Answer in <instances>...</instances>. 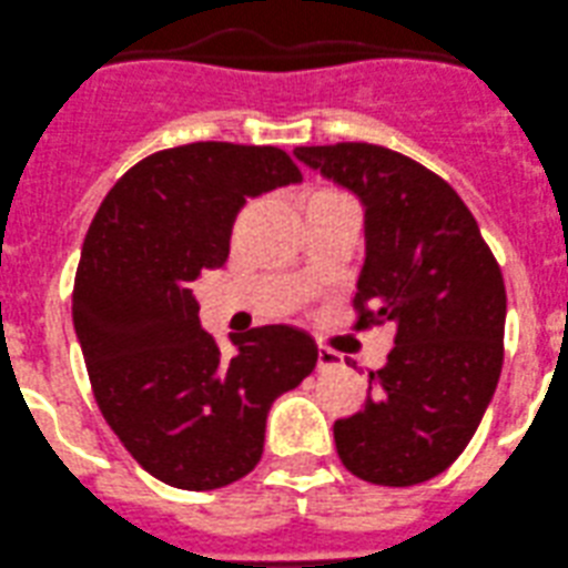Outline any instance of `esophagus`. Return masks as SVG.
Segmentation results:
<instances>
[{
	"mask_svg": "<svg viewBox=\"0 0 568 568\" xmlns=\"http://www.w3.org/2000/svg\"><path fill=\"white\" fill-rule=\"evenodd\" d=\"M339 362H343V356L337 354V351L332 348H317V371H326V368H337Z\"/></svg>",
	"mask_w": 568,
	"mask_h": 568,
	"instance_id": "1",
	"label": "esophagus"
}]
</instances>
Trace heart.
Segmentation results:
<instances>
[{
    "label": "heart",
    "mask_w": 568,
    "mask_h": 568,
    "mask_svg": "<svg viewBox=\"0 0 568 568\" xmlns=\"http://www.w3.org/2000/svg\"><path fill=\"white\" fill-rule=\"evenodd\" d=\"M328 194H334V192H315V194H310V197H306V203H310V200H317V197H328Z\"/></svg>",
    "instance_id": "heart-1"
}]
</instances>
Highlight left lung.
Masks as SVG:
<instances>
[{
  "instance_id": "obj_1",
  "label": "left lung",
  "mask_w": 568,
  "mask_h": 568,
  "mask_svg": "<svg viewBox=\"0 0 568 568\" xmlns=\"http://www.w3.org/2000/svg\"><path fill=\"white\" fill-rule=\"evenodd\" d=\"M365 203L354 328L393 323L359 413L334 420L343 466L407 488L452 466L477 432L505 359L499 262L460 194L418 161L365 142L295 150Z\"/></svg>"
}]
</instances>
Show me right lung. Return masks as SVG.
Returning a JSON list of instances; mask_svg holds the SVG:
<instances>
[{
  "instance_id": "right-lung-1",
  "label": "right lung",
  "mask_w": 568,
  "mask_h": 568,
  "mask_svg": "<svg viewBox=\"0 0 568 568\" xmlns=\"http://www.w3.org/2000/svg\"><path fill=\"white\" fill-rule=\"evenodd\" d=\"M284 150L194 142L113 183L85 234L72 317L102 418L161 483L214 490L256 468L270 404L312 374L315 339L258 326L223 356L192 281L225 264L247 197L298 183Z\"/></svg>"
}]
</instances>
